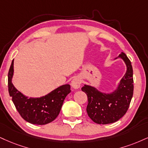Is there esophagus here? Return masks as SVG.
Returning a JSON list of instances; mask_svg holds the SVG:
<instances>
[{
    "instance_id": "1",
    "label": "esophagus",
    "mask_w": 148,
    "mask_h": 148,
    "mask_svg": "<svg viewBox=\"0 0 148 148\" xmlns=\"http://www.w3.org/2000/svg\"><path fill=\"white\" fill-rule=\"evenodd\" d=\"M72 86L74 89H79L81 86V80L79 78H74L72 81Z\"/></svg>"
}]
</instances>
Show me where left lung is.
Segmentation results:
<instances>
[{"mask_svg": "<svg viewBox=\"0 0 148 148\" xmlns=\"http://www.w3.org/2000/svg\"><path fill=\"white\" fill-rule=\"evenodd\" d=\"M119 57L125 61L127 72L114 92L102 93L86 85L81 88L88 96L87 112L96 123L104 125L117 121L125 114L130 104L134 91L132 66L125 53L122 52Z\"/></svg>", "mask_w": 148, "mask_h": 148, "instance_id": "8db88e82", "label": "left lung"}]
</instances>
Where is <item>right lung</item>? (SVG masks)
Instances as JSON below:
<instances>
[{
    "label": "right lung",
    "mask_w": 148,
    "mask_h": 148,
    "mask_svg": "<svg viewBox=\"0 0 148 148\" xmlns=\"http://www.w3.org/2000/svg\"><path fill=\"white\" fill-rule=\"evenodd\" d=\"M13 74L14 60L8 72V91L21 117L35 125H45L53 121L59 114L66 96L71 92L70 85L60 86L45 97L28 99L12 84Z\"/></svg>",
    "instance_id": "right-lung-1"
}]
</instances>
